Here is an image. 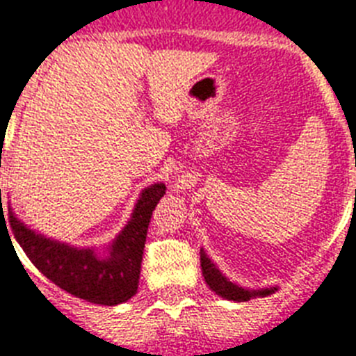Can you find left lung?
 Returning a JSON list of instances; mask_svg holds the SVG:
<instances>
[{
    "label": "left lung",
    "mask_w": 356,
    "mask_h": 356,
    "mask_svg": "<svg viewBox=\"0 0 356 356\" xmlns=\"http://www.w3.org/2000/svg\"><path fill=\"white\" fill-rule=\"evenodd\" d=\"M201 270H203L204 282L210 289H212L213 293L219 294L221 298L227 300H234V302H247L252 296H267V294L274 293L276 289H263V291H247L243 287H238V285H234L232 282H228L225 278L223 274L219 273L216 265L210 261L204 250H201Z\"/></svg>",
    "instance_id": "left-lung-1"
}]
</instances>
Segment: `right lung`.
I'll return each instance as SVG.
<instances>
[{
	"mask_svg": "<svg viewBox=\"0 0 356 356\" xmlns=\"http://www.w3.org/2000/svg\"><path fill=\"white\" fill-rule=\"evenodd\" d=\"M164 193L166 186L163 183L144 190L129 223L115 239L106 259L97 258L89 248L80 250L43 238L23 227L13 213L10 227L23 252L54 285L91 303L117 305L137 293L149 219Z\"/></svg>",
	"mask_w": 356,
	"mask_h": 356,
	"instance_id": "1",
	"label": "right lung"
}]
</instances>
